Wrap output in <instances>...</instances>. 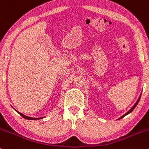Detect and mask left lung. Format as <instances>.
I'll return each mask as SVG.
<instances>
[{
	"label": "left lung",
	"mask_w": 149,
	"mask_h": 149,
	"mask_svg": "<svg viewBox=\"0 0 149 149\" xmlns=\"http://www.w3.org/2000/svg\"><path fill=\"white\" fill-rule=\"evenodd\" d=\"M141 95H140V96H139V99H138V100H137V101H136V103H135V104H134V106H133V107H132V109H130V111H127V113H125V114H124V115H123V116H121V117H120V118H118V119L123 118V117H125V116H127V114L130 113H131L132 111H133V110H134V109H135V107H136V105H137V104H138V103H139V100H140V98H141Z\"/></svg>",
	"instance_id": "obj_1"
}]
</instances>
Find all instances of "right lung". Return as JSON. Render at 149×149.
Here are the masks:
<instances>
[{"mask_svg":"<svg viewBox=\"0 0 149 149\" xmlns=\"http://www.w3.org/2000/svg\"><path fill=\"white\" fill-rule=\"evenodd\" d=\"M16 111V110H15ZM18 113H19L20 115H21L22 117L24 118H25V119H27V120H38V119H41V118H43V117H42V118H31V117H28V116H25V115H24V114H22V113H19V111H16Z\"/></svg>","mask_w":149,"mask_h":149,"instance_id":"1","label":"right lung"}]
</instances>
